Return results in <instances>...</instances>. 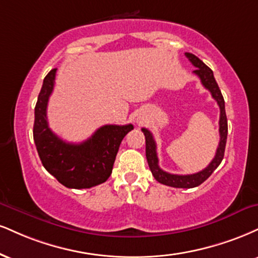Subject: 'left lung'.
<instances>
[{
  "instance_id": "left-lung-1",
  "label": "left lung",
  "mask_w": 258,
  "mask_h": 258,
  "mask_svg": "<svg viewBox=\"0 0 258 258\" xmlns=\"http://www.w3.org/2000/svg\"><path fill=\"white\" fill-rule=\"evenodd\" d=\"M186 57L190 60V62L196 67V70L194 71V73L198 76V78L201 79V83L203 84V86L207 90H209L210 94H212L213 98L218 102L220 107V121H219V132H220V143L218 150H216L215 157H214L212 162L208 164L203 170L201 172L195 173V174H186V175H179V174H170V173L164 172L160 168L159 166V157H157L156 153V143L153 137V133L149 130L143 127L142 131L145 136V154H147V160L148 164L150 167L151 173H153L154 178L161 184L170 186V187H178V188H192L196 187V186L201 185L202 182H204L206 180L212 175V173L219 167V164L221 163L223 159V155H225V148H226V142H227V132H228V126H227V116H226V110H225V99L222 97L221 91L216 83L215 78H214L213 71L204 63L203 61L200 60L196 55L190 54V52H185Z\"/></svg>"
}]
</instances>
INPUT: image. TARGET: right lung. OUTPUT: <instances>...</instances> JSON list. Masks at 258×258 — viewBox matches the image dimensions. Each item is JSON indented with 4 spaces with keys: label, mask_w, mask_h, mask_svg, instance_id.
<instances>
[{
    "label": "right lung",
    "mask_w": 258,
    "mask_h": 258,
    "mask_svg": "<svg viewBox=\"0 0 258 258\" xmlns=\"http://www.w3.org/2000/svg\"><path fill=\"white\" fill-rule=\"evenodd\" d=\"M56 68L43 80L35 108L33 139L44 168L68 188H90L107 181L123 137L133 125H104L88 141L73 144L49 128L46 107L55 84Z\"/></svg>",
    "instance_id": "1"
}]
</instances>
